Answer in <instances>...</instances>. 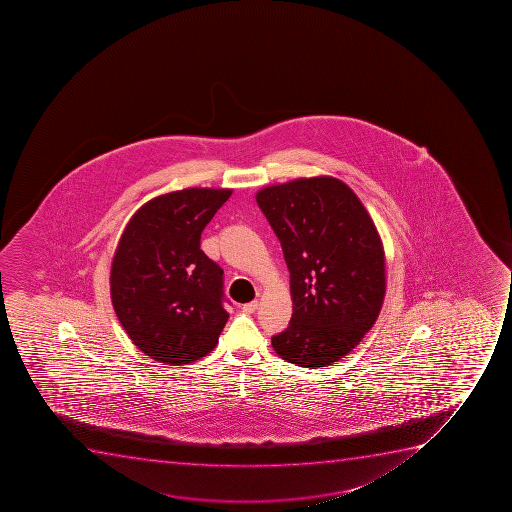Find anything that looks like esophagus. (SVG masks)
<instances>
[{"instance_id": "34e87169", "label": "esophagus", "mask_w": 512, "mask_h": 512, "mask_svg": "<svg viewBox=\"0 0 512 512\" xmlns=\"http://www.w3.org/2000/svg\"><path fill=\"white\" fill-rule=\"evenodd\" d=\"M259 309V300H253V302H248V304L243 305L242 310L245 314H253L255 310Z\"/></svg>"}]
</instances>
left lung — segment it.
I'll return each instance as SVG.
<instances>
[{"label":"left lung","mask_w":512,"mask_h":512,"mask_svg":"<svg viewBox=\"0 0 512 512\" xmlns=\"http://www.w3.org/2000/svg\"><path fill=\"white\" fill-rule=\"evenodd\" d=\"M255 198L284 250L294 302L272 347L290 364L332 365L359 345L384 304L385 253L374 220L334 177L277 183Z\"/></svg>","instance_id":"8db88e82"}]
</instances>
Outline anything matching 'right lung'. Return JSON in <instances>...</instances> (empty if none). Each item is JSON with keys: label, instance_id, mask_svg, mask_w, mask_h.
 <instances>
[{"label": "right lung", "instance_id": "obj_1", "mask_svg": "<svg viewBox=\"0 0 512 512\" xmlns=\"http://www.w3.org/2000/svg\"><path fill=\"white\" fill-rule=\"evenodd\" d=\"M230 188H185L133 213L113 255L110 294L143 354L170 365L210 354L223 327V270L200 248L203 228Z\"/></svg>", "mask_w": 512, "mask_h": 512}]
</instances>
